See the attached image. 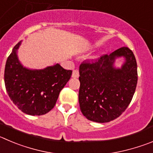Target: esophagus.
<instances>
[{
    "instance_id": "34e87169",
    "label": "esophagus",
    "mask_w": 153,
    "mask_h": 153,
    "mask_svg": "<svg viewBox=\"0 0 153 153\" xmlns=\"http://www.w3.org/2000/svg\"><path fill=\"white\" fill-rule=\"evenodd\" d=\"M72 78H78V77H79V72H78V69L73 70V72H72Z\"/></svg>"
}]
</instances>
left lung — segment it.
I'll return each instance as SVG.
<instances>
[{
	"instance_id": "8db88e82",
	"label": "left lung",
	"mask_w": 153,
	"mask_h": 153,
	"mask_svg": "<svg viewBox=\"0 0 153 153\" xmlns=\"http://www.w3.org/2000/svg\"><path fill=\"white\" fill-rule=\"evenodd\" d=\"M123 57L121 68L115 60ZM80 109L88 120L105 123L115 119L131 102L137 84V65L132 51L127 47L104 55L95 62L79 66Z\"/></svg>"
}]
</instances>
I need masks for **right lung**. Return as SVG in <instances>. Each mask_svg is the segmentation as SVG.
<instances>
[{"mask_svg":"<svg viewBox=\"0 0 153 153\" xmlns=\"http://www.w3.org/2000/svg\"><path fill=\"white\" fill-rule=\"evenodd\" d=\"M20 41L7 59L4 83L10 98L22 112L30 115H41L51 110L61 90L72 76V70L64 69L59 63L43 69L23 66L17 51Z\"/></svg>","mask_w":153,"mask_h":153,"instance_id":"right-lung-1","label":"right lung"}]
</instances>
